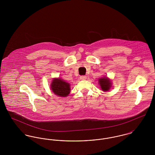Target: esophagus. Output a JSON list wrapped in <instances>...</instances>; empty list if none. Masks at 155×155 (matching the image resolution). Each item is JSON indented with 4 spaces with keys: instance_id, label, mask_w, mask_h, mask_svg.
Wrapping results in <instances>:
<instances>
[{
    "instance_id": "34e87169",
    "label": "esophagus",
    "mask_w": 155,
    "mask_h": 155,
    "mask_svg": "<svg viewBox=\"0 0 155 155\" xmlns=\"http://www.w3.org/2000/svg\"><path fill=\"white\" fill-rule=\"evenodd\" d=\"M80 79H81V80H85V79H87V76H81L80 77Z\"/></svg>"
}]
</instances>
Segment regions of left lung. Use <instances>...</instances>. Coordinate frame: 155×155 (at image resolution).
I'll list each match as a JSON object with an SVG mask.
<instances>
[{"label":"left lung","instance_id":"1","mask_svg":"<svg viewBox=\"0 0 155 155\" xmlns=\"http://www.w3.org/2000/svg\"><path fill=\"white\" fill-rule=\"evenodd\" d=\"M98 81L101 88L103 91H108L110 89L111 82L110 80L107 77H103L100 78Z\"/></svg>","mask_w":155,"mask_h":155}]
</instances>
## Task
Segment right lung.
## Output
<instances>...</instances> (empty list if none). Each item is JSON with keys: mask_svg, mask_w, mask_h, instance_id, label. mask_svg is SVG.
<instances>
[{"mask_svg": "<svg viewBox=\"0 0 155 155\" xmlns=\"http://www.w3.org/2000/svg\"><path fill=\"white\" fill-rule=\"evenodd\" d=\"M51 88L54 94L59 97H67L70 92V85L61 78H54Z\"/></svg>", "mask_w": 155, "mask_h": 155, "instance_id": "1", "label": "right lung"}]
</instances>
